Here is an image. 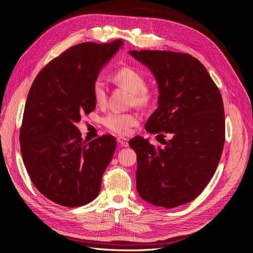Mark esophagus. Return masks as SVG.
I'll return each mask as SVG.
<instances>
[{
	"instance_id": "34e87169",
	"label": "esophagus",
	"mask_w": 253,
	"mask_h": 253,
	"mask_svg": "<svg viewBox=\"0 0 253 253\" xmlns=\"http://www.w3.org/2000/svg\"><path fill=\"white\" fill-rule=\"evenodd\" d=\"M117 142L121 145V147H127L128 145V140L126 138V137H122V136L117 137Z\"/></svg>"
}]
</instances>
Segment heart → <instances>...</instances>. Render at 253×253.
<instances>
[{"label":"heart","instance_id":"b5f03b06","mask_svg":"<svg viewBox=\"0 0 253 253\" xmlns=\"http://www.w3.org/2000/svg\"><path fill=\"white\" fill-rule=\"evenodd\" d=\"M115 82L126 87L132 91V104L144 108L148 106L155 98L154 90L147 86V77L145 75L133 66L121 67L114 74ZM91 94L97 104H103L108 98V87L102 78L95 79L91 86ZM139 121V117L134 113H117L113 112L106 115L102 119L103 126L109 131L119 134L127 135Z\"/></svg>","mask_w":253,"mask_h":253}]
</instances>
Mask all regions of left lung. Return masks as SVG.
Returning <instances> with one entry per match:
<instances>
[{
    "instance_id": "1",
    "label": "left lung",
    "mask_w": 253,
    "mask_h": 253,
    "mask_svg": "<svg viewBox=\"0 0 253 253\" xmlns=\"http://www.w3.org/2000/svg\"><path fill=\"white\" fill-rule=\"evenodd\" d=\"M158 84V108L145 124L165 138L154 147L137 136L136 188L152 205L172 209L193 201L215 173L225 143V112L219 89L206 67L189 53L131 50Z\"/></svg>"
}]
</instances>
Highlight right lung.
<instances>
[{
    "label": "right lung",
    "instance_id": "add662e5",
    "mask_svg": "<svg viewBox=\"0 0 253 253\" xmlns=\"http://www.w3.org/2000/svg\"><path fill=\"white\" fill-rule=\"evenodd\" d=\"M122 45L85 42L44 66L29 89L20 129L21 153L35 187L60 206L80 207L100 192L116 140H83L76 124L96 108L91 86Z\"/></svg>",
    "mask_w": 253,
    "mask_h": 253
}]
</instances>
